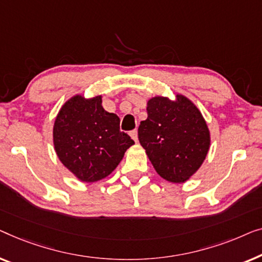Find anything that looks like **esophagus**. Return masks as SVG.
I'll return each mask as SVG.
<instances>
[{
    "label": "esophagus",
    "mask_w": 262,
    "mask_h": 262,
    "mask_svg": "<svg viewBox=\"0 0 262 262\" xmlns=\"http://www.w3.org/2000/svg\"><path fill=\"white\" fill-rule=\"evenodd\" d=\"M130 136H132L133 140H134L135 142H138V130H136V129L132 130V132H130Z\"/></svg>",
    "instance_id": "esophagus-1"
}]
</instances>
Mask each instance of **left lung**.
Listing matches in <instances>:
<instances>
[{
	"label": "left lung",
	"mask_w": 262,
	"mask_h": 262,
	"mask_svg": "<svg viewBox=\"0 0 262 262\" xmlns=\"http://www.w3.org/2000/svg\"><path fill=\"white\" fill-rule=\"evenodd\" d=\"M147 119L138 135L161 178L180 184L189 180L205 160L210 132L200 109L183 95L174 101L156 96L147 102Z\"/></svg>",
	"instance_id": "left-lung-1"
}]
</instances>
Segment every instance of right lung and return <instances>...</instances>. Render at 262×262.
<instances>
[{"instance_id":"add662e5","label":"right lung","mask_w":262,"mask_h":262,"mask_svg":"<svg viewBox=\"0 0 262 262\" xmlns=\"http://www.w3.org/2000/svg\"><path fill=\"white\" fill-rule=\"evenodd\" d=\"M53 143L59 160L70 172L80 182L94 183L117 167L134 141L120 130L119 116L103 108L102 96L76 95L59 110Z\"/></svg>"}]
</instances>
